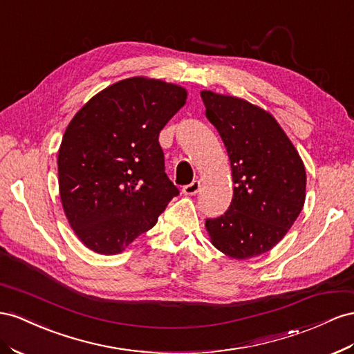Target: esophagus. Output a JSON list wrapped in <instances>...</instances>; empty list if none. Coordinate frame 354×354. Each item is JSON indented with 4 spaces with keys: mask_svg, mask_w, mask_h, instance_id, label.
Returning <instances> with one entry per match:
<instances>
[{
    "mask_svg": "<svg viewBox=\"0 0 354 354\" xmlns=\"http://www.w3.org/2000/svg\"><path fill=\"white\" fill-rule=\"evenodd\" d=\"M199 187H201V181L199 180H194L192 183L185 186L181 192H183V195H186V196H194V195H196L199 192Z\"/></svg>",
    "mask_w": 354,
    "mask_h": 354,
    "instance_id": "obj_1",
    "label": "esophagus"
}]
</instances>
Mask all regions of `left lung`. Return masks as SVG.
Segmentation results:
<instances>
[{
	"label": "left lung",
	"instance_id": "8db88e82",
	"mask_svg": "<svg viewBox=\"0 0 354 354\" xmlns=\"http://www.w3.org/2000/svg\"><path fill=\"white\" fill-rule=\"evenodd\" d=\"M201 98L225 142L235 185L227 212L205 221L209 241L232 259L261 256L283 240L301 213L304 162L270 111L213 91H201Z\"/></svg>",
	"mask_w": 354,
	"mask_h": 354
}]
</instances>
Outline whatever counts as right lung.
I'll return each instance as SVG.
<instances>
[{
    "mask_svg": "<svg viewBox=\"0 0 354 354\" xmlns=\"http://www.w3.org/2000/svg\"><path fill=\"white\" fill-rule=\"evenodd\" d=\"M186 100L183 86L137 75L107 86L74 114L58 150L59 196L89 250L122 253L178 195L158 138Z\"/></svg>",
    "mask_w": 354,
    "mask_h": 354,
    "instance_id": "obj_1",
    "label": "right lung"
}]
</instances>
